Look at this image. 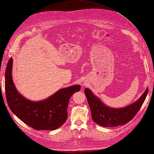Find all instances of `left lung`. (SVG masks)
Wrapping results in <instances>:
<instances>
[{"label":"left lung","mask_w":154,"mask_h":154,"mask_svg":"<svg viewBox=\"0 0 154 154\" xmlns=\"http://www.w3.org/2000/svg\"><path fill=\"white\" fill-rule=\"evenodd\" d=\"M148 92L147 87L141 96L132 104L122 108H112L106 105L89 88H85V94L91 111L92 120L104 127L124 125L132 120L141 109Z\"/></svg>","instance_id":"1"}]
</instances>
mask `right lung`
Segmentation results:
<instances>
[{
	"instance_id": "right-lung-1",
	"label": "right lung",
	"mask_w": 154,
	"mask_h": 154,
	"mask_svg": "<svg viewBox=\"0 0 154 154\" xmlns=\"http://www.w3.org/2000/svg\"><path fill=\"white\" fill-rule=\"evenodd\" d=\"M13 58L8 62L5 74L8 105L22 122L37 130H54L62 127L68 117L67 107L72 95L80 90V85L63 88L44 100L31 101L18 91L12 79Z\"/></svg>"
}]
</instances>
